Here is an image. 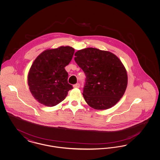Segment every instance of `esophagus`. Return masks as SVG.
I'll return each instance as SVG.
<instances>
[{
  "instance_id": "obj_1",
  "label": "esophagus",
  "mask_w": 160,
  "mask_h": 160,
  "mask_svg": "<svg viewBox=\"0 0 160 160\" xmlns=\"http://www.w3.org/2000/svg\"><path fill=\"white\" fill-rule=\"evenodd\" d=\"M73 87H74V88H78L80 87V84H74V85H73Z\"/></svg>"
}]
</instances>
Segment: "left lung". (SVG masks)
Segmentation results:
<instances>
[{
	"instance_id": "1",
	"label": "left lung",
	"mask_w": 160,
	"mask_h": 160,
	"mask_svg": "<svg viewBox=\"0 0 160 160\" xmlns=\"http://www.w3.org/2000/svg\"><path fill=\"white\" fill-rule=\"evenodd\" d=\"M74 60L85 76L84 98L96 110L114 106L123 95L128 83L127 71L114 54L95 48L77 51Z\"/></svg>"
}]
</instances>
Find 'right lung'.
Returning a JSON list of instances; mask_svg holds the SVG:
<instances>
[{
    "instance_id": "1",
    "label": "right lung",
    "mask_w": 160,
    "mask_h": 160,
    "mask_svg": "<svg viewBox=\"0 0 160 160\" xmlns=\"http://www.w3.org/2000/svg\"><path fill=\"white\" fill-rule=\"evenodd\" d=\"M74 49L60 47L47 50L34 61L28 74L29 89L34 98L46 106L58 104L73 87L68 83L65 67L71 61Z\"/></svg>"
}]
</instances>
